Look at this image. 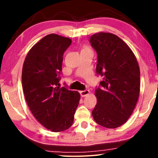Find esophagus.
Listing matches in <instances>:
<instances>
[{"label":"esophagus","instance_id":"obj_1","mask_svg":"<svg viewBox=\"0 0 158 158\" xmlns=\"http://www.w3.org/2000/svg\"><path fill=\"white\" fill-rule=\"evenodd\" d=\"M80 94H81V96L82 97H85L90 94V90H81V91H80Z\"/></svg>","mask_w":158,"mask_h":158}]
</instances>
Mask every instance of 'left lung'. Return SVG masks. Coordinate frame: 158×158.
Segmentation results:
<instances>
[{"instance_id": "1", "label": "left lung", "mask_w": 158, "mask_h": 158, "mask_svg": "<svg viewBox=\"0 0 158 158\" xmlns=\"http://www.w3.org/2000/svg\"><path fill=\"white\" fill-rule=\"evenodd\" d=\"M90 42L98 55L97 74L103 76L95 90L97 103L92 114L97 124L115 129L127 122L137 104L140 71L137 58L118 36L98 32Z\"/></svg>"}]
</instances>
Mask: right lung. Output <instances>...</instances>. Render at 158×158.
Wrapping results in <instances>:
<instances>
[{
	"label": "right lung",
	"instance_id": "add662e5",
	"mask_svg": "<svg viewBox=\"0 0 158 158\" xmlns=\"http://www.w3.org/2000/svg\"><path fill=\"white\" fill-rule=\"evenodd\" d=\"M72 40L56 34L34 45L22 68V87L30 111L45 128L55 132L72 126L81 95L60 87L63 55Z\"/></svg>",
	"mask_w": 158,
	"mask_h": 158
}]
</instances>
